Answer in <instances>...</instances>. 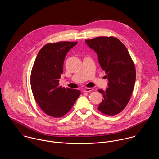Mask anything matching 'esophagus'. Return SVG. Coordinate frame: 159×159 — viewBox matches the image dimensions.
<instances>
[{
    "label": "esophagus",
    "mask_w": 159,
    "mask_h": 159,
    "mask_svg": "<svg viewBox=\"0 0 159 159\" xmlns=\"http://www.w3.org/2000/svg\"><path fill=\"white\" fill-rule=\"evenodd\" d=\"M93 88H86L84 89V92H87V93H88V92H90V91H93Z\"/></svg>",
    "instance_id": "obj_1"
}]
</instances>
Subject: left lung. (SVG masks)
Segmentation results:
<instances>
[{"label":"left lung","instance_id":"left-lung-1","mask_svg":"<svg viewBox=\"0 0 159 159\" xmlns=\"http://www.w3.org/2000/svg\"><path fill=\"white\" fill-rule=\"evenodd\" d=\"M85 42L97 53L108 80L105 91L98 89L104 99L98 109L107 115H116L123 110L132 94L136 79L134 63L126 47L116 37L99 36Z\"/></svg>","mask_w":159,"mask_h":159}]
</instances>
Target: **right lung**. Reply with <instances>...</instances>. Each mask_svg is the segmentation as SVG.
I'll return each instance as SVG.
<instances>
[{
    "label": "right lung",
    "mask_w": 159,
    "mask_h": 159,
    "mask_svg": "<svg viewBox=\"0 0 159 159\" xmlns=\"http://www.w3.org/2000/svg\"><path fill=\"white\" fill-rule=\"evenodd\" d=\"M77 44V41L46 44L38 53L32 70L30 85L36 102L53 118L65 115L80 95L78 89L59 85L66 55Z\"/></svg>",
    "instance_id": "add662e5"
}]
</instances>
